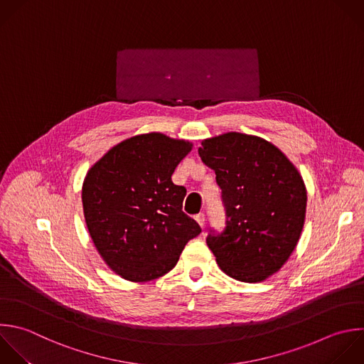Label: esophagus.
I'll list each match as a JSON object with an SVG mask.
<instances>
[{
  "label": "esophagus",
  "instance_id": "esophagus-1",
  "mask_svg": "<svg viewBox=\"0 0 364 364\" xmlns=\"http://www.w3.org/2000/svg\"><path fill=\"white\" fill-rule=\"evenodd\" d=\"M195 219H196V222L199 223V226H200V228H203V226H205V215H203V213L196 215V216H195Z\"/></svg>",
  "mask_w": 364,
  "mask_h": 364
}]
</instances>
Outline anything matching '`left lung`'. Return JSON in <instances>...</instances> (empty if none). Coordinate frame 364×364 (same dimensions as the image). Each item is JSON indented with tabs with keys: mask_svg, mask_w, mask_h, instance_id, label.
<instances>
[{
	"mask_svg": "<svg viewBox=\"0 0 364 364\" xmlns=\"http://www.w3.org/2000/svg\"><path fill=\"white\" fill-rule=\"evenodd\" d=\"M202 161L215 171L226 228L206 237L219 267L256 283L276 273L293 253L306 218L307 192L287 156L263 138L226 132L202 141Z\"/></svg>",
	"mask_w": 364,
	"mask_h": 364,
	"instance_id": "8db88e82",
	"label": "left lung"
}]
</instances>
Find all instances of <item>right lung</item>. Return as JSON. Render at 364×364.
Returning <instances> with one entry per match:
<instances>
[{"label": "right lung", "mask_w": 364, "mask_h": 364, "mask_svg": "<svg viewBox=\"0 0 364 364\" xmlns=\"http://www.w3.org/2000/svg\"><path fill=\"white\" fill-rule=\"evenodd\" d=\"M192 144L161 132L128 138L88 171L82 208L90 236L108 267L136 283L171 272L200 226L182 210L186 189L172 182Z\"/></svg>", "instance_id": "right-lung-1"}]
</instances>
